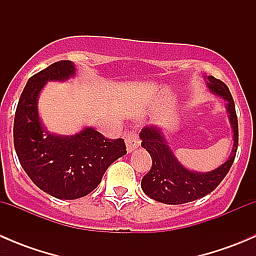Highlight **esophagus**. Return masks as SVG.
Instances as JSON below:
<instances>
[{"label":"esophagus","mask_w":256,"mask_h":256,"mask_svg":"<svg viewBox=\"0 0 256 256\" xmlns=\"http://www.w3.org/2000/svg\"><path fill=\"white\" fill-rule=\"evenodd\" d=\"M124 138H125L128 152H132L134 150H136L140 146V138H138V134L135 131H128V132H125L124 134Z\"/></svg>","instance_id":"1"}]
</instances>
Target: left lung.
<instances>
[{
  "instance_id": "left-lung-1",
  "label": "left lung",
  "mask_w": 256,
  "mask_h": 256,
  "mask_svg": "<svg viewBox=\"0 0 256 256\" xmlns=\"http://www.w3.org/2000/svg\"><path fill=\"white\" fill-rule=\"evenodd\" d=\"M207 85L212 92L226 100V112H229L234 132V144L230 157L222 166L207 174L188 171L174 157L167 144L161 130L156 126H146L141 130V146L148 151L152 166L148 174L141 180L142 190L152 200L166 204H183L193 202L213 192L230 170L238 150V116L236 112L233 96L228 86L222 80L209 76Z\"/></svg>"
}]
</instances>
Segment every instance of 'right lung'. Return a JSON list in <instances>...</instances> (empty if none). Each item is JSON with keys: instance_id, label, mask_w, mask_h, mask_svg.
I'll return each mask as SVG.
<instances>
[{"instance_id": "right-lung-1", "label": "right lung", "mask_w": 256, "mask_h": 256, "mask_svg": "<svg viewBox=\"0 0 256 256\" xmlns=\"http://www.w3.org/2000/svg\"><path fill=\"white\" fill-rule=\"evenodd\" d=\"M76 73L70 60H60L28 79L20 94L14 124V150L32 182L59 200H76L99 186L108 167L126 154L122 138L110 140L92 128L74 136L44 130L37 99L49 80H66Z\"/></svg>"}]
</instances>
